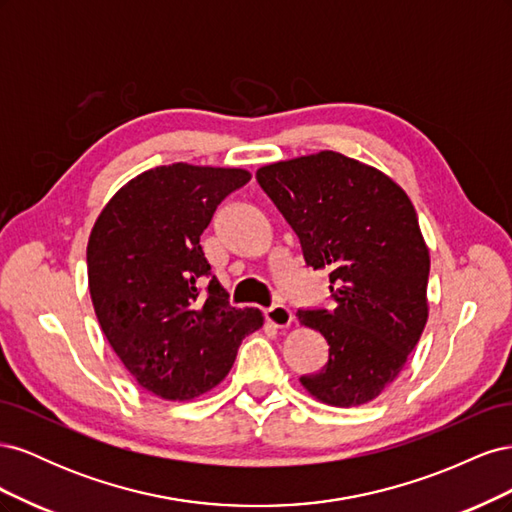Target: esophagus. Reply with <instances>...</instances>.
<instances>
[{"label": "esophagus", "instance_id": "obj_1", "mask_svg": "<svg viewBox=\"0 0 512 512\" xmlns=\"http://www.w3.org/2000/svg\"><path fill=\"white\" fill-rule=\"evenodd\" d=\"M265 318L275 329H286L292 324V312L286 305H273L265 309Z\"/></svg>", "mask_w": 512, "mask_h": 512}]
</instances>
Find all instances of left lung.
<instances>
[{
  "instance_id": "obj_1",
  "label": "left lung",
  "mask_w": 512,
  "mask_h": 512,
  "mask_svg": "<svg viewBox=\"0 0 512 512\" xmlns=\"http://www.w3.org/2000/svg\"><path fill=\"white\" fill-rule=\"evenodd\" d=\"M309 267L329 273L333 309L299 312L329 344V363L301 376L320 404L363 406L380 397L421 339L429 318V247L399 183L337 151L256 170Z\"/></svg>"
}]
</instances>
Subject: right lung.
Listing matches in <instances>:
<instances>
[{"label":"right lung","mask_w":512,"mask_h":512,"mask_svg":"<svg viewBox=\"0 0 512 512\" xmlns=\"http://www.w3.org/2000/svg\"><path fill=\"white\" fill-rule=\"evenodd\" d=\"M245 168L175 162L130 179L100 211L87 243L89 294L115 354L145 391L188 401L215 389L258 331L260 309H235L200 247Z\"/></svg>","instance_id":"1"}]
</instances>
